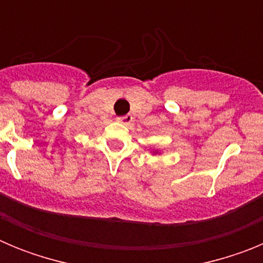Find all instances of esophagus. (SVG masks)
<instances>
[{
    "mask_svg": "<svg viewBox=\"0 0 263 263\" xmlns=\"http://www.w3.org/2000/svg\"><path fill=\"white\" fill-rule=\"evenodd\" d=\"M117 121L120 122V124L122 125H129L132 121H133V117L130 115H126V116H122V117H118Z\"/></svg>",
    "mask_w": 263,
    "mask_h": 263,
    "instance_id": "esophagus-1",
    "label": "esophagus"
}]
</instances>
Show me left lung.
Listing matches in <instances>:
<instances>
[{"instance_id": "1", "label": "left lung", "mask_w": 263, "mask_h": 263, "mask_svg": "<svg viewBox=\"0 0 263 263\" xmlns=\"http://www.w3.org/2000/svg\"><path fill=\"white\" fill-rule=\"evenodd\" d=\"M153 154H158V152H155V153H153Z\"/></svg>"}]
</instances>
